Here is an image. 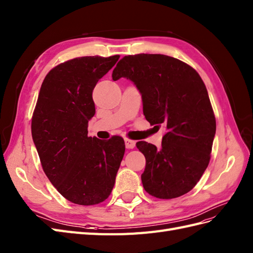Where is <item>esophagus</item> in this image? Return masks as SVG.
Here are the masks:
<instances>
[{
  "mask_svg": "<svg viewBox=\"0 0 253 253\" xmlns=\"http://www.w3.org/2000/svg\"><path fill=\"white\" fill-rule=\"evenodd\" d=\"M125 143H126V147L127 148V149H133V148L135 147V144H136L134 140H132L130 138H126Z\"/></svg>",
  "mask_w": 253,
  "mask_h": 253,
  "instance_id": "1",
  "label": "esophagus"
}]
</instances>
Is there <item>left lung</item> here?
<instances>
[{
  "mask_svg": "<svg viewBox=\"0 0 253 253\" xmlns=\"http://www.w3.org/2000/svg\"><path fill=\"white\" fill-rule=\"evenodd\" d=\"M126 77L143 98L150 125L165 127L162 147L137 141L146 158L141 174L146 192L169 200L188 193L207 169L215 134V118L199 73L165 54L139 53L123 57L113 79Z\"/></svg>",
  "mask_w": 253,
  "mask_h": 253,
  "instance_id": "obj_1",
  "label": "left lung"
}]
</instances>
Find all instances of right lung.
Here are the masks:
<instances>
[{"mask_svg": "<svg viewBox=\"0 0 253 253\" xmlns=\"http://www.w3.org/2000/svg\"><path fill=\"white\" fill-rule=\"evenodd\" d=\"M119 58L72 59L53 67L42 84L31 125L33 141L48 179L74 204L105 201L125 156L122 137L88 136L95 114L92 92Z\"/></svg>", "mask_w": 253, "mask_h": 253, "instance_id": "add662e5", "label": "right lung"}]
</instances>
